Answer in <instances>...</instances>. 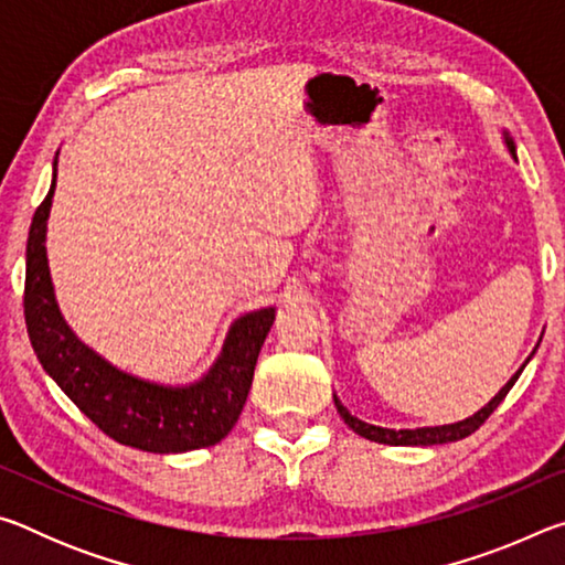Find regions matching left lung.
Masks as SVG:
<instances>
[{"mask_svg": "<svg viewBox=\"0 0 565 565\" xmlns=\"http://www.w3.org/2000/svg\"><path fill=\"white\" fill-rule=\"evenodd\" d=\"M503 139H505V147H509V151L515 159V145L513 139L509 137V131H503ZM539 349V347H535ZM533 349V353H535ZM531 353V356H533ZM531 356L525 359V363L531 361ZM523 366L515 371V374L511 376L509 384H505L499 394H495L489 404H486L481 411H476L473 416H468L463 420H456V424H446V426H424V428H384V426H374V424H366V420H361L356 416H351V411L341 404V401L337 398V394H333V404H337V411L341 414V418L347 420L351 431H356L359 436L369 438V441H376V444H388V446H436V444H451V441H461V438L471 436L478 426L483 424L486 418H489L495 408H499L501 401L505 398V394H509L511 386L519 381L521 371L525 369Z\"/></svg>", "mask_w": 565, "mask_h": 565, "instance_id": "8db88e82", "label": "left lung"}]
</instances>
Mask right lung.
<instances>
[{
	"label": "right lung",
	"mask_w": 565,
	"mask_h": 565,
	"mask_svg": "<svg viewBox=\"0 0 565 565\" xmlns=\"http://www.w3.org/2000/svg\"><path fill=\"white\" fill-rule=\"evenodd\" d=\"M54 186L56 159L50 194L30 226L24 276L26 331L44 371L84 416L124 446L149 454H184L218 444L246 404L276 309L269 306L236 319L214 366L194 384L164 386L127 374L76 339L56 303L44 246Z\"/></svg>",
	"instance_id": "add662e5"
}]
</instances>
